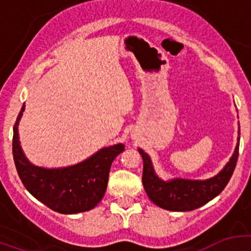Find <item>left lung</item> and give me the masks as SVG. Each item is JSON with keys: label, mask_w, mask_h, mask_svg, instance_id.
<instances>
[{"label": "left lung", "mask_w": 251, "mask_h": 251, "mask_svg": "<svg viewBox=\"0 0 251 251\" xmlns=\"http://www.w3.org/2000/svg\"><path fill=\"white\" fill-rule=\"evenodd\" d=\"M240 135V128H239ZM240 137H238L239 141ZM143 159L142 183L149 199L158 206L171 211H191L203 206L207 201L219 196L231 179L237 165L239 154V142L235 147L234 154L224 170L215 177L205 181L176 178L164 182L156 177L151 166V158L142 149H138Z\"/></svg>", "instance_id": "8db88e82"}]
</instances>
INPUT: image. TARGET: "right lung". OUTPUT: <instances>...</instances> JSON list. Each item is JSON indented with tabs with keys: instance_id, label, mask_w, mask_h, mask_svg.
<instances>
[{
	"instance_id": "add662e5",
	"label": "right lung",
	"mask_w": 251,
	"mask_h": 251,
	"mask_svg": "<svg viewBox=\"0 0 251 251\" xmlns=\"http://www.w3.org/2000/svg\"><path fill=\"white\" fill-rule=\"evenodd\" d=\"M25 105L18 114L13 127V159L25 188L41 203L60 214H77L93 209L105 193L111 163L124 151V144H115L64 169H44L29 163L18 137L19 123Z\"/></svg>"
}]
</instances>
